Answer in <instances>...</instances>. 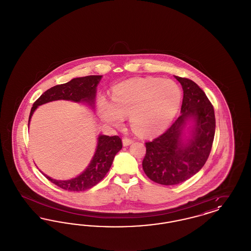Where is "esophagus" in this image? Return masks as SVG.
Masks as SVG:
<instances>
[{
    "mask_svg": "<svg viewBox=\"0 0 251 251\" xmlns=\"http://www.w3.org/2000/svg\"><path fill=\"white\" fill-rule=\"evenodd\" d=\"M132 142H133V140L131 139V138H129V137H123V139H122L123 146H129V145H131Z\"/></svg>",
    "mask_w": 251,
    "mask_h": 251,
    "instance_id": "34e87169",
    "label": "esophagus"
}]
</instances>
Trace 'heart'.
Here are the masks:
<instances>
[{
  "label": "heart",
  "instance_id": "b5f03b06",
  "mask_svg": "<svg viewBox=\"0 0 251 251\" xmlns=\"http://www.w3.org/2000/svg\"><path fill=\"white\" fill-rule=\"evenodd\" d=\"M113 103L104 98L99 100L103 120L120 126L130 116L131 127L141 135H152L166 129L180 104L179 86L170 80L147 77L118 84L112 92Z\"/></svg>",
  "mask_w": 251,
  "mask_h": 251
}]
</instances>
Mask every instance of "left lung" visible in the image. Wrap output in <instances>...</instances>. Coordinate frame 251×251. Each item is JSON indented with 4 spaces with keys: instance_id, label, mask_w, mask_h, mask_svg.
Listing matches in <instances>:
<instances>
[{
    "instance_id": "1",
    "label": "left lung",
    "mask_w": 251,
    "mask_h": 251,
    "mask_svg": "<svg viewBox=\"0 0 251 251\" xmlns=\"http://www.w3.org/2000/svg\"><path fill=\"white\" fill-rule=\"evenodd\" d=\"M175 78L183 90L181 115L163 134L145 143L142 162L145 174L163 185L179 184L198 173L210 155L215 137V110L204 91L190 79ZM190 118L195 125L186 143L181 135Z\"/></svg>"
}]
</instances>
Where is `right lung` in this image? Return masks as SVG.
Segmentation results:
<instances>
[{
	"mask_svg": "<svg viewBox=\"0 0 251 251\" xmlns=\"http://www.w3.org/2000/svg\"><path fill=\"white\" fill-rule=\"evenodd\" d=\"M100 75H90L80 78H74L66 84H57L50 87L40 96L33 104L31 109L29 122L32 115L37 106L57 100H67L79 102L84 100L93 106L96 96V87L100 81ZM122 148L121 138L118 135L108 136L100 135L98 138V146L95 155L89 166L78 177L69 180H56L51 179L47 175V179L64 190L79 192L87 190L105 177L110 167L112 166L115 155Z\"/></svg>",
	"mask_w": 251,
	"mask_h": 251,
	"instance_id": "add662e5",
	"label": "right lung"
}]
</instances>
